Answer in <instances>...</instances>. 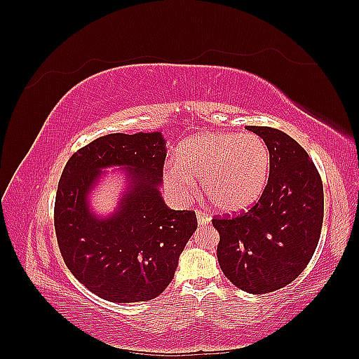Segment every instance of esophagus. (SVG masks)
Masks as SVG:
<instances>
[{
    "mask_svg": "<svg viewBox=\"0 0 359 359\" xmlns=\"http://www.w3.org/2000/svg\"><path fill=\"white\" fill-rule=\"evenodd\" d=\"M196 219H198L199 226H206V224H210V222H211V217L208 214L202 212V211L196 212Z\"/></svg>",
    "mask_w": 359,
    "mask_h": 359,
    "instance_id": "obj_1",
    "label": "esophagus"
}]
</instances>
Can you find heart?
Returning <instances> with one entry per match:
<instances>
[{
    "instance_id": "b5f03b06",
    "label": "heart",
    "mask_w": 359,
    "mask_h": 359,
    "mask_svg": "<svg viewBox=\"0 0 359 359\" xmlns=\"http://www.w3.org/2000/svg\"><path fill=\"white\" fill-rule=\"evenodd\" d=\"M271 153L265 140L253 133L211 132L184 139L175 151V165L165 170V186L178 199H189L193 180L224 212L250 208L265 191Z\"/></svg>"
}]
</instances>
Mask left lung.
<instances>
[{
  "label": "left lung",
  "mask_w": 359,
  "mask_h": 359,
  "mask_svg": "<svg viewBox=\"0 0 359 359\" xmlns=\"http://www.w3.org/2000/svg\"><path fill=\"white\" fill-rule=\"evenodd\" d=\"M265 140L271 172L259 202L233 219H214L223 274L244 292H274L295 280L318 247L323 186L316 166L295 139L277 128L247 126Z\"/></svg>",
  "instance_id": "left-lung-1"
}]
</instances>
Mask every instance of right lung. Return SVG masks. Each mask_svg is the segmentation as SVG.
<instances>
[{"label": "right lung", "mask_w": 359, "mask_h": 359, "mask_svg": "<svg viewBox=\"0 0 359 359\" xmlns=\"http://www.w3.org/2000/svg\"><path fill=\"white\" fill-rule=\"evenodd\" d=\"M165 158L160 132L112 133L74 153L62 170L55 199L61 255L70 273L106 301L158 297L198 229L196 214L170 210L161 196ZM111 167L125 189L114 211L99 215L90 198Z\"/></svg>", "instance_id": "obj_1"}]
</instances>
